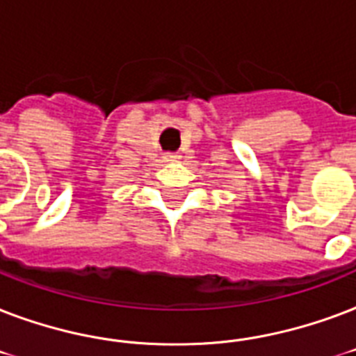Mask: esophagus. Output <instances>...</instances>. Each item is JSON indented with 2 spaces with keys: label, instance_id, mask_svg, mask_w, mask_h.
<instances>
[{
  "label": "esophagus",
  "instance_id": "1",
  "mask_svg": "<svg viewBox=\"0 0 356 356\" xmlns=\"http://www.w3.org/2000/svg\"><path fill=\"white\" fill-rule=\"evenodd\" d=\"M163 159H165V161H167V163H172V161H178V159H180V154L167 152L163 156Z\"/></svg>",
  "mask_w": 356,
  "mask_h": 356
}]
</instances>
